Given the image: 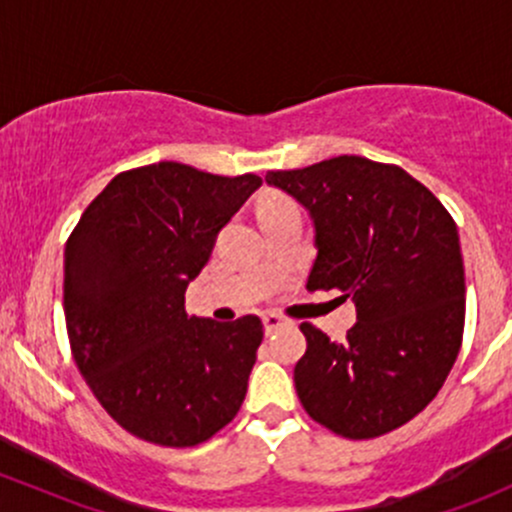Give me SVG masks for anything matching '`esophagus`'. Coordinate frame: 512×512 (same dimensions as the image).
<instances>
[{
    "label": "esophagus",
    "mask_w": 512,
    "mask_h": 512,
    "mask_svg": "<svg viewBox=\"0 0 512 512\" xmlns=\"http://www.w3.org/2000/svg\"><path fill=\"white\" fill-rule=\"evenodd\" d=\"M262 321H265V331L267 333H272V331H277L279 326H284V324H289L287 319H284L282 314H277V311H267L265 316H262Z\"/></svg>",
    "instance_id": "obj_1"
}]
</instances>
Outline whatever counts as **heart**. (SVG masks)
Returning a JSON list of instances; mask_svg holds the SVG:
<instances>
[{
	"mask_svg": "<svg viewBox=\"0 0 512 512\" xmlns=\"http://www.w3.org/2000/svg\"><path fill=\"white\" fill-rule=\"evenodd\" d=\"M287 203H292V201H289V198H284V196H270V198H267L265 203H262V208H270V206H287Z\"/></svg>",
	"mask_w": 512,
	"mask_h": 512,
	"instance_id": "b5f03b06",
	"label": "heart"
}]
</instances>
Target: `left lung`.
Returning a JSON list of instances; mask_svg holds the SVG:
<instances>
[{
	"label": "left lung",
	"instance_id": "8db88e82",
	"mask_svg": "<svg viewBox=\"0 0 512 512\" xmlns=\"http://www.w3.org/2000/svg\"><path fill=\"white\" fill-rule=\"evenodd\" d=\"M316 228L306 289L353 297L358 324L336 343L309 321L294 385L306 414L346 439H375L437 397L464 338L459 230L427 186L395 164L333 157L267 171Z\"/></svg>",
	"mask_w": 512,
	"mask_h": 512
}]
</instances>
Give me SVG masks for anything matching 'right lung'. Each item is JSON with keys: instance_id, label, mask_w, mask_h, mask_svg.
I'll return each instance as SVG.
<instances>
[{"instance_id": "obj_1", "label": "right lung", "mask_w": 512, "mask_h": 512, "mask_svg": "<svg viewBox=\"0 0 512 512\" xmlns=\"http://www.w3.org/2000/svg\"><path fill=\"white\" fill-rule=\"evenodd\" d=\"M260 176L179 161L117 174L66 242L71 353L105 412L132 437L186 449L238 414L265 328L186 314V287Z\"/></svg>"}]
</instances>
